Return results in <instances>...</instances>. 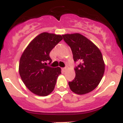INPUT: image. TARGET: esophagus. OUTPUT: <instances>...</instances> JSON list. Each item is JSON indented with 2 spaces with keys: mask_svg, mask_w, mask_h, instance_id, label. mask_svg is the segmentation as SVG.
Returning a JSON list of instances; mask_svg holds the SVG:
<instances>
[{
  "mask_svg": "<svg viewBox=\"0 0 123 123\" xmlns=\"http://www.w3.org/2000/svg\"><path fill=\"white\" fill-rule=\"evenodd\" d=\"M62 70L63 71H66V70H67V68H66V67H65V68H62Z\"/></svg>",
  "mask_w": 123,
  "mask_h": 123,
  "instance_id": "34e87169",
  "label": "esophagus"
}]
</instances>
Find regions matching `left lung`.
<instances>
[{
	"instance_id": "1",
	"label": "left lung",
	"mask_w": 123,
	"mask_h": 123,
	"mask_svg": "<svg viewBox=\"0 0 123 123\" xmlns=\"http://www.w3.org/2000/svg\"><path fill=\"white\" fill-rule=\"evenodd\" d=\"M71 48L74 62L79 64L74 68L76 76L68 82L70 89L79 95L91 92L97 87L105 71L102 53L87 38L79 33L62 35Z\"/></svg>"
}]
</instances>
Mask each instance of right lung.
Instances as JSON below:
<instances>
[{"label": "right lung", "mask_w": 123, "mask_h": 123, "mask_svg": "<svg viewBox=\"0 0 123 123\" xmlns=\"http://www.w3.org/2000/svg\"><path fill=\"white\" fill-rule=\"evenodd\" d=\"M63 37L60 35L43 32L36 37L21 55L19 73L29 91L39 96H46L54 91L61 68L47 65L52 62L50 52Z\"/></svg>", "instance_id": "right-lung-1"}]
</instances>
